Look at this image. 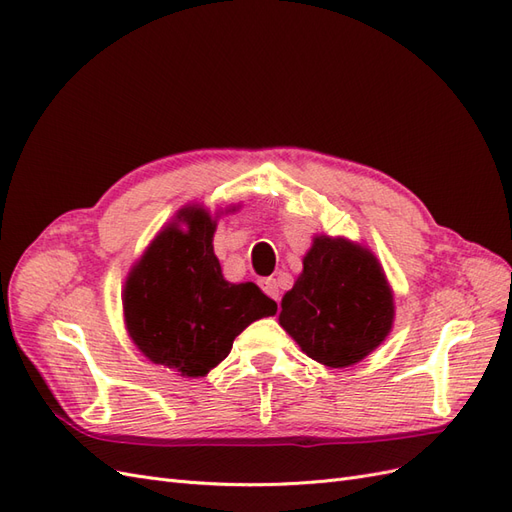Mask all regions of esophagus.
I'll return each instance as SVG.
<instances>
[{
    "mask_svg": "<svg viewBox=\"0 0 512 512\" xmlns=\"http://www.w3.org/2000/svg\"><path fill=\"white\" fill-rule=\"evenodd\" d=\"M258 286L262 288V292L269 294L271 299L280 301V286H277V282L273 280V277H262V280L258 282Z\"/></svg>",
    "mask_w": 512,
    "mask_h": 512,
    "instance_id": "esophagus-1",
    "label": "esophagus"
}]
</instances>
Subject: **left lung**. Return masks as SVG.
Segmentation results:
<instances>
[{
  "instance_id": "obj_1",
  "label": "left lung",
  "mask_w": 512,
  "mask_h": 512,
  "mask_svg": "<svg viewBox=\"0 0 512 512\" xmlns=\"http://www.w3.org/2000/svg\"><path fill=\"white\" fill-rule=\"evenodd\" d=\"M393 314L376 256L346 239L316 237L284 294L280 324L314 361L348 367L384 342Z\"/></svg>"
}]
</instances>
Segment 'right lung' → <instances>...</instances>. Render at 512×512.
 <instances>
[{
    "mask_svg": "<svg viewBox=\"0 0 512 512\" xmlns=\"http://www.w3.org/2000/svg\"><path fill=\"white\" fill-rule=\"evenodd\" d=\"M132 269L123 312L134 344L147 359L181 376H205L224 361L235 337L277 303L252 282L230 284L213 254L215 222L200 209H183Z\"/></svg>",
    "mask_w": 512,
    "mask_h": 512,
    "instance_id": "right-lung-1",
    "label": "right lung"
}]
</instances>
